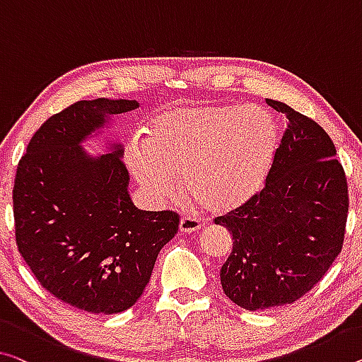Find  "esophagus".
<instances>
[{
    "label": "esophagus",
    "instance_id": "obj_1",
    "mask_svg": "<svg viewBox=\"0 0 362 362\" xmlns=\"http://www.w3.org/2000/svg\"><path fill=\"white\" fill-rule=\"evenodd\" d=\"M199 230H200V220L194 218V216H182L180 221L181 233H196Z\"/></svg>",
    "mask_w": 362,
    "mask_h": 362
}]
</instances>
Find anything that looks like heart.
I'll return each instance as SVG.
<instances>
[{
  "instance_id": "b5f03b06",
  "label": "heart",
  "mask_w": 362,
  "mask_h": 362,
  "mask_svg": "<svg viewBox=\"0 0 362 362\" xmlns=\"http://www.w3.org/2000/svg\"><path fill=\"white\" fill-rule=\"evenodd\" d=\"M278 127L262 107L194 105L165 110L126 144L124 160L153 204L186 192L210 212H228L264 185Z\"/></svg>"
}]
</instances>
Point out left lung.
Instances as JSON below:
<instances>
[{
  "label": "left lung",
  "instance_id": "8db88e82",
  "mask_svg": "<svg viewBox=\"0 0 362 362\" xmlns=\"http://www.w3.org/2000/svg\"><path fill=\"white\" fill-rule=\"evenodd\" d=\"M267 105L286 116V131L265 186L215 218L235 239L221 288L247 310L291 304L313 290L341 252L349 207L330 136L286 103Z\"/></svg>",
  "mask_w": 362,
  "mask_h": 362
}]
</instances>
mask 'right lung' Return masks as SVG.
Instances as JSON below:
<instances>
[{
	"mask_svg": "<svg viewBox=\"0 0 362 362\" xmlns=\"http://www.w3.org/2000/svg\"><path fill=\"white\" fill-rule=\"evenodd\" d=\"M136 100H81L40 126L13 187L16 244L33 276L72 308L118 314L141 298L157 255L177 233L173 210H139L123 150L93 158L81 142Z\"/></svg>",
	"mask_w": 362,
	"mask_h": 362,
	"instance_id": "1",
	"label": "right lung"
}]
</instances>
